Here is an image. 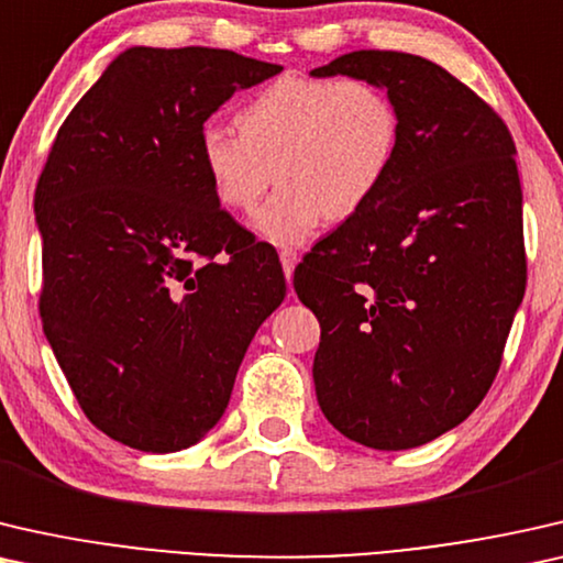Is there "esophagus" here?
<instances>
[{
    "mask_svg": "<svg viewBox=\"0 0 563 563\" xmlns=\"http://www.w3.org/2000/svg\"><path fill=\"white\" fill-rule=\"evenodd\" d=\"M280 263H283L285 280L290 283L292 271H296V265H298V252L296 250H280Z\"/></svg>",
    "mask_w": 563,
    "mask_h": 563,
    "instance_id": "1",
    "label": "esophagus"
}]
</instances>
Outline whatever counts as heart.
Wrapping results in <instances>:
<instances>
[{"label":"heart","mask_w":563,"mask_h":563,"mask_svg":"<svg viewBox=\"0 0 563 563\" xmlns=\"http://www.w3.org/2000/svg\"><path fill=\"white\" fill-rule=\"evenodd\" d=\"M240 134L206 126L199 157L224 209L250 211L267 242H303L323 219L344 221L375 199L400 147V114L364 78L285 74L236 114Z\"/></svg>","instance_id":"heart-1"}]
</instances>
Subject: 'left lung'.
<instances>
[{
  "label": "left lung",
  "instance_id": "left-lung-1",
  "mask_svg": "<svg viewBox=\"0 0 563 563\" xmlns=\"http://www.w3.org/2000/svg\"><path fill=\"white\" fill-rule=\"evenodd\" d=\"M311 76L377 84L400 114L385 186L292 278L321 323L316 398L346 439L413 449L462 423L500 369L526 290L516 142L421 55L354 51Z\"/></svg>",
  "mask_w": 563,
  "mask_h": 563
}]
</instances>
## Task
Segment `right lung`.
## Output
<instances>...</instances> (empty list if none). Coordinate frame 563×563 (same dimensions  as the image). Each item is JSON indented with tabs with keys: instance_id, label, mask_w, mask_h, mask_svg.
<instances>
[{
	"instance_id": "1",
	"label": "right lung",
	"mask_w": 563,
	"mask_h": 563,
	"mask_svg": "<svg viewBox=\"0 0 563 563\" xmlns=\"http://www.w3.org/2000/svg\"><path fill=\"white\" fill-rule=\"evenodd\" d=\"M283 66L217 47L134 45L60 124L35 188L41 316L86 418L124 446H194L283 303L271 244L221 209L203 122Z\"/></svg>"
}]
</instances>
